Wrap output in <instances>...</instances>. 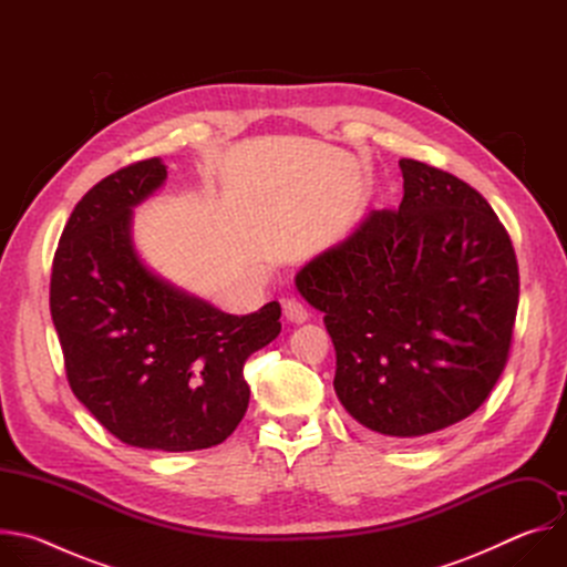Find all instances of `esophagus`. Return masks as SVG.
Wrapping results in <instances>:
<instances>
[{
    "mask_svg": "<svg viewBox=\"0 0 567 567\" xmlns=\"http://www.w3.org/2000/svg\"><path fill=\"white\" fill-rule=\"evenodd\" d=\"M282 311H285V318L289 320V322H302V320H307V307L300 302V300H296V298H287L285 302H282Z\"/></svg>",
    "mask_w": 567,
    "mask_h": 567,
    "instance_id": "1",
    "label": "esophagus"
}]
</instances>
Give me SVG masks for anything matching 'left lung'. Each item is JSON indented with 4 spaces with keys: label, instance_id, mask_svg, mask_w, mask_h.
<instances>
[{
    "label": "left lung",
    "instance_id": "1",
    "mask_svg": "<svg viewBox=\"0 0 567 567\" xmlns=\"http://www.w3.org/2000/svg\"><path fill=\"white\" fill-rule=\"evenodd\" d=\"M399 168V208L372 210L296 285L326 313L346 411L377 435L415 440L489 396L509 359L520 282L487 199L422 161Z\"/></svg>",
    "mask_w": 567,
    "mask_h": 567
}]
</instances>
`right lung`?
Here are the masks:
<instances>
[{"label": "right lung", "instance_id": "obj_1", "mask_svg": "<svg viewBox=\"0 0 567 567\" xmlns=\"http://www.w3.org/2000/svg\"><path fill=\"white\" fill-rule=\"evenodd\" d=\"M166 175L158 156L136 161L75 204L49 302L66 381L85 409L130 446L177 453L221 444L245 417V363L280 334V305L224 313L145 269L130 213Z\"/></svg>", "mask_w": 567, "mask_h": 567}]
</instances>
